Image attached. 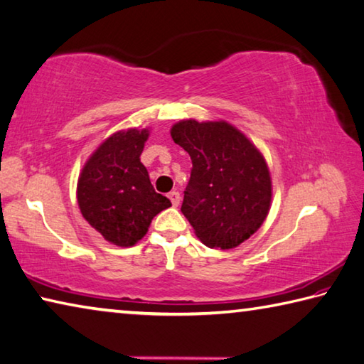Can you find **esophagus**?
Listing matches in <instances>:
<instances>
[{"mask_svg":"<svg viewBox=\"0 0 364 364\" xmlns=\"http://www.w3.org/2000/svg\"><path fill=\"white\" fill-rule=\"evenodd\" d=\"M168 199L171 200V205H173V207H178V205H180V202H181V196H180V193H178V191H171V193L168 194Z\"/></svg>","mask_w":364,"mask_h":364,"instance_id":"34e87169","label":"esophagus"}]
</instances>
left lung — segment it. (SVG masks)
<instances>
[{
	"label": "left lung",
	"instance_id": "8db88e82",
	"mask_svg": "<svg viewBox=\"0 0 364 364\" xmlns=\"http://www.w3.org/2000/svg\"><path fill=\"white\" fill-rule=\"evenodd\" d=\"M170 135L193 161L183 215L208 248L239 247L261 228L272 202V180L261 151L226 121L186 119Z\"/></svg>",
	"mask_w": 364,
	"mask_h": 364
}]
</instances>
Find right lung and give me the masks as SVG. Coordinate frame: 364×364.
<instances>
[{"instance_id":"1","label":"right lung","mask_w":364,"mask_h":364,"mask_svg":"<svg viewBox=\"0 0 364 364\" xmlns=\"http://www.w3.org/2000/svg\"><path fill=\"white\" fill-rule=\"evenodd\" d=\"M148 136V129L116 132L92 153L77 178L84 220L117 247H134L153 218L171 207L167 197L156 193L140 161Z\"/></svg>"}]
</instances>
